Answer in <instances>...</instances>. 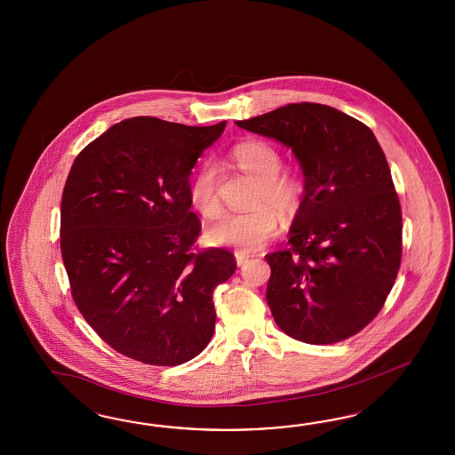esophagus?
I'll return each mask as SVG.
<instances>
[{
  "label": "esophagus",
  "mask_w": 455,
  "mask_h": 455,
  "mask_svg": "<svg viewBox=\"0 0 455 455\" xmlns=\"http://www.w3.org/2000/svg\"><path fill=\"white\" fill-rule=\"evenodd\" d=\"M235 259H236V265H238V267H243L246 261H248V257L242 255V253H235Z\"/></svg>",
  "instance_id": "1"
}]
</instances>
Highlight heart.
<instances>
[{
	"label": "heart",
	"mask_w": 455,
	"mask_h": 455,
	"mask_svg": "<svg viewBox=\"0 0 455 455\" xmlns=\"http://www.w3.org/2000/svg\"><path fill=\"white\" fill-rule=\"evenodd\" d=\"M232 159L236 165L259 180L255 205L248 213H228L207 230L210 243L232 246L240 253H257L276 234L278 217L295 212L299 200V185L288 175H278L283 160L280 152L261 140H248L235 146ZM219 171L213 164H205L190 185L192 204L204 217L215 219L221 212L219 198ZM270 204L274 210L261 208Z\"/></svg>",
	"instance_id": "heart-1"
}]
</instances>
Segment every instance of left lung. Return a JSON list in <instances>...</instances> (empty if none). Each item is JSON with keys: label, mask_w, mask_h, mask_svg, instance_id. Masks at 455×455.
<instances>
[{"label": "left lung", "mask_w": 455, "mask_h": 455, "mask_svg": "<svg viewBox=\"0 0 455 455\" xmlns=\"http://www.w3.org/2000/svg\"><path fill=\"white\" fill-rule=\"evenodd\" d=\"M236 125L291 148L305 177L290 250L267 255V301L283 332L331 344L361 331L393 290L403 215L368 125L330 106L288 104Z\"/></svg>", "instance_id": "left-lung-1"}]
</instances>
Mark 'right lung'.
<instances>
[{
    "label": "right lung",
    "instance_id": "1",
    "mask_svg": "<svg viewBox=\"0 0 455 455\" xmlns=\"http://www.w3.org/2000/svg\"><path fill=\"white\" fill-rule=\"evenodd\" d=\"M225 125L132 117L74 160L62 192V261L76 307L124 356L179 366L213 336V290L236 263L221 248L194 253L202 225L190 212V175Z\"/></svg>",
    "mask_w": 455,
    "mask_h": 455
}]
</instances>
